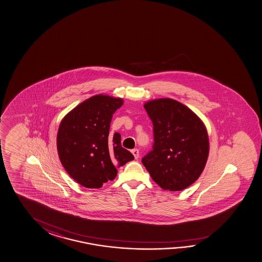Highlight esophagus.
Listing matches in <instances>:
<instances>
[{
  "label": "esophagus",
  "mask_w": 262,
  "mask_h": 262,
  "mask_svg": "<svg viewBox=\"0 0 262 262\" xmlns=\"http://www.w3.org/2000/svg\"><path fill=\"white\" fill-rule=\"evenodd\" d=\"M132 153H133V155H134V158H135V159H137V158H139V150H138V149H133V150H132Z\"/></svg>",
  "instance_id": "1"
}]
</instances>
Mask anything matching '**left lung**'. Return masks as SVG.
Instances as JSON below:
<instances>
[{
  "label": "left lung",
  "instance_id": "obj_1",
  "mask_svg": "<svg viewBox=\"0 0 262 262\" xmlns=\"http://www.w3.org/2000/svg\"><path fill=\"white\" fill-rule=\"evenodd\" d=\"M153 122V148L142 159L154 182L164 190L182 191L193 184L207 163L209 142L202 120L170 98L143 105Z\"/></svg>",
  "mask_w": 262,
  "mask_h": 262
}]
</instances>
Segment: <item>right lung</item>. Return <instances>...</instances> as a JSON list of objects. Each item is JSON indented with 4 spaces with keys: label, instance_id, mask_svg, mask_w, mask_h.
<instances>
[{
    "label": "right lung",
    "instance_id": "1",
    "mask_svg": "<svg viewBox=\"0 0 262 262\" xmlns=\"http://www.w3.org/2000/svg\"><path fill=\"white\" fill-rule=\"evenodd\" d=\"M121 98L98 94L85 100L62 119L56 138L60 161L67 172L86 188H101L113 181L118 169L134 160L121 146V136L108 137L113 114Z\"/></svg>",
    "mask_w": 262,
    "mask_h": 262
}]
</instances>
